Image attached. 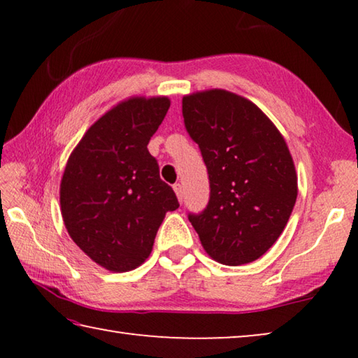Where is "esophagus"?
<instances>
[{
  "mask_svg": "<svg viewBox=\"0 0 358 358\" xmlns=\"http://www.w3.org/2000/svg\"><path fill=\"white\" fill-rule=\"evenodd\" d=\"M173 191H175V194H177L178 201H180V202H183V197H185V191H183V186H181L180 183H177V185H173Z\"/></svg>",
  "mask_w": 358,
  "mask_h": 358,
  "instance_id": "obj_1",
  "label": "esophagus"
}]
</instances>
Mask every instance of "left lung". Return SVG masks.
I'll return each instance as SVG.
<instances>
[{
    "mask_svg": "<svg viewBox=\"0 0 358 358\" xmlns=\"http://www.w3.org/2000/svg\"><path fill=\"white\" fill-rule=\"evenodd\" d=\"M186 131L199 145L210 201L189 215L205 252L222 265L250 264L280 238L296 201L287 143L250 99L226 90L183 98Z\"/></svg>",
    "mask_w": 358,
    "mask_h": 358,
    "instance_id": "obj_1",
    "label": "left lung"
}]
</instances>
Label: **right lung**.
Listing matches in <instances>:
<instances>
[{"label":"right lung","instance_id":"right-lung-1","mask_svg":"<svg viewBox=\"0 0 358 358\" xmlns=\"http://www.w3.org/2000/svg\"><path fill=\"white\" fill-rule=\"evenodd\" d=\"M169 107L167 96L118 102L90 126L64 167V226L74 243L108 271L142 265L166 213L178 208L147 148Z\"/></svg>","mask_w":358,"mask_h":358}]
</instances>
